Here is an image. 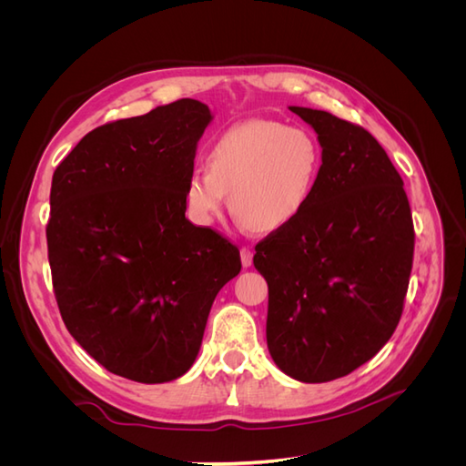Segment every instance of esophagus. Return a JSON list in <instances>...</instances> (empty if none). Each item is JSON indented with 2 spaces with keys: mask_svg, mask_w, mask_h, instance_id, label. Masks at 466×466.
Masks as SVG:
<instances>
[{
  "mask_svg": "<svg viewBox=\"0 0 466 466\" xmlns=\"http://www.w3.org/2000/svg\"><path fill=\"white\" fill-rule=\"evenodd\" d=\"M241 262L245 268H248L252 264V250L248 247L241 248Z\"/></svg>",
  "mask_w": 466,
  "mask_h": 466,
  "instance_id": "1",
  "label": "esophagus"
}]
</instances>
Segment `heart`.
Here are the masks:
<instances>
[{"label": "heart", "instance_id": "heart-1", "mask_svg": "<svg viewBox=\"0 0 466 466\" xmlns=\"http://www.w3.org/2000/svg\"><path fill=\"white\" fill-rule=\"evenodd\" d=\"M322 165L317 137L276 120H248L225 130L208 151V171L194 167L185 204L194 223L211 225L229 208L250 231L288 228L311 200Z\"/></svg>", "mask_w": 466, "mask_h": 466}]
</instances>
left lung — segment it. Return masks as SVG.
<instances>
[{
  "instance_id": "1",
  "label": "left lung",
  "mask_w": 466,
  "mask_h": 466,
  "mask_svg": "<svg viewBox=\"0 0 466 466\" xmlns=\"http://www.w3.org/2000/svg\"><path fill=\"white\" fill-rule=\"evenodd\" d=\"M317 132L311 200L252 258L268 284L266 342L286 375L327 383L370 361L400 320L414 257L404 182L361 126L289 106Z\"/></svg>"
}]
</instances>
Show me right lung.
<instances>
[{"instance_id": "add662e5", "label": "right lung", "mask_w": 466, "mask_h": 466, "mask_svg": "<svg viewBox=\"0 0 466 466\" xmlns=\"http://www.w3.org/2000/svg\"><path fill=\"white\" fill-rule=\"evenodd\" d=\"M211 118L180 98L98 126L52 177L46 241L62 319L95 361L137 383L192 368L216 295L241 272L238 248L185 216Z\"/></svg>"}]
</instances>
